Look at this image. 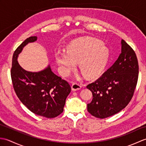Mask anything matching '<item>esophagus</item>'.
<instances>
[{
  "instance_id": "esophagus-1",
  "label": "esophagus",
  "mask_w": 146,
  "mask_h": 146,
  "mask_svg": "<svg viewBox=\"0 0 146 146\" xmlns=\"http://www.w3.org/2000/svg\"><path fill=\"white\" fill-rule=\"evenodd\" d=\"M81 88H82V85L77 82L73 83L72 85H71V88H72V90L73 91L78 90L81 89Z\"/></svg>"
}]
</instances>
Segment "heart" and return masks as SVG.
<instances>
[{"label":"heart","instance_id":"obj_1","mask_svg":"<svg viewBox=\"0 0 146 146\" xmlns=\"http://www.w3.org/2000/svg\"><path fill=\"white\" fill-rule=\"evenodd\" d=\"M55 59L61 72L68 75L78 63L80 70L86 78L97 76L104 70L109 59L107 48L98 40L83 39L68 46L66 53L57 51Z\"/></svg>","mask_w":146,"mask_h":146}]
</instances>
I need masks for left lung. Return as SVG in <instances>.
I'll use <instances>...</instances> for the list:
<instances>
[{"mask_svg": "<svg viewBox=\"0 0 146 146\" xmlns=\"http://www.w3.org/2000/svg\"><path fill=\"white\" fill-rule=\"evenodd\" d=\"M122 51L115 62L86 88L93 98L87 104L92 115L105 119L123 109L134 95L139 76V64L135 52L124 40Z\"/></svg>", "mask_w": 146, "mask_h": 146, "instance_id": "8db88e82", "label": "left lung"}]
</instances>
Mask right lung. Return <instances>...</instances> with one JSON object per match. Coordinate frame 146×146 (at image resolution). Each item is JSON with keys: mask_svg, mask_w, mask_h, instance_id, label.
<instances>
[{"mask_svg": "<svg viewBox=\"0 0 146 146\" xmlns=\"http://www.w3.org/2000/svg\"><path fill=\"white\" fill-rule=\"evenodd\" d=\"M37 38L29 37L15 50L11 70L12 82L18 98L31 111L52 119L63 111L71 88L69 83L55 75L49 66L39 72L33 73L24 70L18 63V54L24 46Z\"/></svg>", "mask_w": 146, "mask_h": 146, "instance_id": "right-lung-1", "label": "right lung"}]
</instances>
